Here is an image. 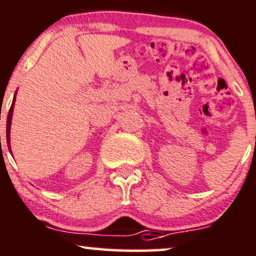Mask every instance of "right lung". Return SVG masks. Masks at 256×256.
I'll return each instance as SVG.
<instances>
[{
	"label": "right lung",
	"instance_id": "add662e5",
	"mask_svg": "<svg viewBox=\"0 0 256 256\" xmlns=\"http://www.w3.org/2000/svg\"><path fill=\"white\" fill-rule=\"evenodd\" d=\"M14 102H16V97H14L13 100V103L12 106H10V113H8V119H7V130H6V134H7V143H10V122H12V115H13V108H14Z\"/></svg>",
	"mask_w": 256,
	"mask_h": 256
}]
</instances>
